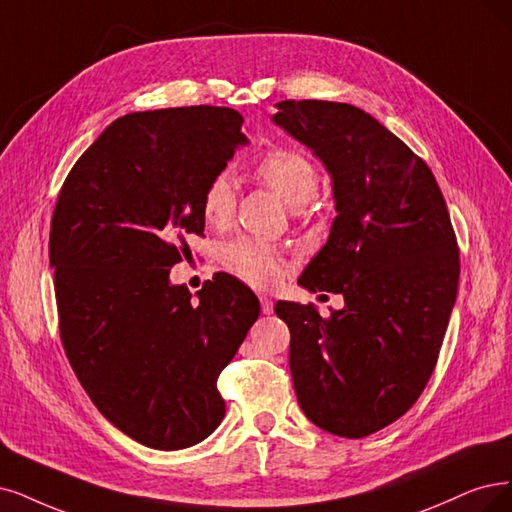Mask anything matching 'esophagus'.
Here are the masks:
<instances>
[{
  "mask_svg": "<svg viewBox=\"0 0 512 512\" xmlns=\"http://www.w3.org/2000/svg\"><path fill=\"white\" fill-rule=\"evenodd\" d=\"M259 301H261V312L263 314H272L274 312V301L268 295H259Z\"/></svg>",
  "mask_w": 512,
  "mask_h": 512,
  "instance_id": "1",
  "label": "esophagus"
}]
</instances>
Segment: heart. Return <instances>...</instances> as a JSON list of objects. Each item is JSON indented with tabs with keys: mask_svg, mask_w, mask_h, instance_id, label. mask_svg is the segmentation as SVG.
<instances>
[{
	"mask_svg": "<svg viewBox=\"0 0 512 512\" xmlns=\"http://www.w3.org/2000/svg\"><path fill=\"white\" fill-rule=\"evenodd\" d=\"M255 177L285 200L291 208L310 202L318 189L314 160L297 147L278 145L255 162ZM236 185L227 170H217L204 183L200 211L208 225L223 227L236 211ZM223 266L253 287H276L285 276L287 261L272 244L255 238H234L221 249Z\"/></svg>",
	"mask_w": 512,
	"mask_h": 512,
	"instance_id": "heart-1",
	"label": "heart"
}]
</instances>
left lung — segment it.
Returning <instances> with one entry per match:
<instances>
[{
    "label": "left lung",
    "mask_w": 512,
    "mask_h": 512,
    "mask_svg": "<svg viewBox=\"0 0 512 512\" xmlns=\"http://www.w3.org/2000/svg\"><path fill=\"white\" fill-rule=\"evenodd\" d=\"M274 124L329 170L337 217L299 285L344 295V308L278 301L306 418L363 439L418 401L456 304L460 253L428 164L348 103L280 101Z\"/></svg>",
    "instance_id": "8db88e82"
}]
</instances>
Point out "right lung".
<instances>
[{
    "label": "right lung",
    "instance_id": "1",
    "mask_svg": "<svg viewBox=\"0 0 512 512\" xmlns=\"http://www.w3.org/2000/svg\"><path fill=\"white\" fill-rule=\"evenodd\" d=\"M242 122L211 105L128 113L73 164L54 206L65 354L105 418L151 449L192 447L221 424L217 377L259 316L253 291L227 274L198 299L168 280L204 232V183L249 143Z\"/></svg>",
    "mask_w": 512,
    "mask_h": 512
}]
</instances>
